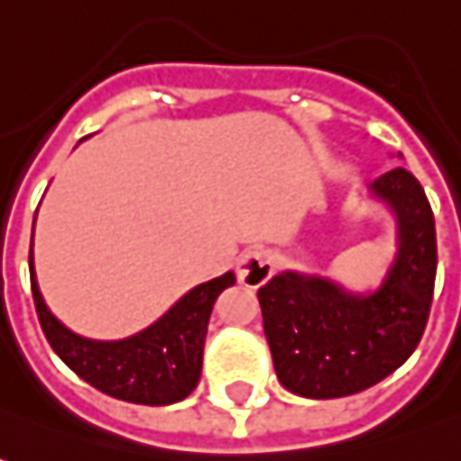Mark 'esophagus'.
<instances>
[{
	"label": "esophagus",
	"instance_id": "obj_1",
	"mask_svg": "<svg viewBox=\"0 0 461 461\" xmlns=\"http://www.w3.org/2000/svg\"><path fill=\"white\" fill-rule=\"evenodd\" d=\"M276 273V255L270 249L262 247H252L237 262V278L249 288H260Z\"/></svg>",
	"mask_w": 461,
	"mask_h": 461
}]
</instances>
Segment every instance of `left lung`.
<instances>
[{"label":"left lung","instance_id":"obj_1","mask_svg":"<svg viewBox=\"0 0 461 461\" xmlns=\"http://www.w3.org/2000/svg\"><path fill=\"white\" fill-rule=\"evenodd\" d=\"M370 196L395 216V258L383 283L352 294L337 280L285 270L258 291L280 385L329 401L373 388L419 347L437 278V227L420 183L393 167Z\"/></svg>","mask_w":461,"mask_h":461}]
</instances>
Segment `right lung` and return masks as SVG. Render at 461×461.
<instances>
[{"label":"right lung","mask_w":461,"mask_h":461,"mask_svg":"<svg viewBox=\"0 0 461 461\" xmlns=\"http://www.w3.org/2000/svg\"><path fill=\"white\" fill-rule=\"evenodd\" d=\"M30 285L45 339L81 380L127 403L170 405L199 385L209 316L219 294L234 285V273L191 288L155 324L114 341L86 339L50 313L35 278L32 245Z\"/></svg>","instance_id":"1"}]
</instances>
